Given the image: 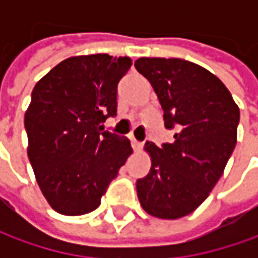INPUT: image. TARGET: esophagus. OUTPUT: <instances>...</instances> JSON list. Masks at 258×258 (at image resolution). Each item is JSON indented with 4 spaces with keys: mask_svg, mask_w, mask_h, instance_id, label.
Instances as JSON below:
<instances>
[{
    "mask_svg": "<svg viewBox=\"0 0 258 258\" xmlns=\"http://www.w3.org/2000/svg\"><path fill=\"white\" fill-rule=\"evenodd\" d=\"M132 146H134V151L135 152H139L142 148H144V144H141V142H138L136 139H132Z\"/></svg>",
    "mask_w": 258,
    "mask_h": 258,
    "instance_id": "34e87169",
    "label": "esophagus"
}]
</instances>
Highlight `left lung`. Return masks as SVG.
<instances>
[{
	"label": "left lung",
	"instance_id": "left-lung-1",
	"mask_svg": "<svg viewBox=\"0 0 258 258\" xmlns=\"http://www.w3.org/2000/svg\"><path fill=\"white\" fill-rule=\"evenodd\" d=\"M135 67L154 87L165 127H176L172 144H145L151 171L136 181L138 198L149 215L176 220L195 211L221 178L240 109L223 82L192 61L141 57Z\"/></svg>",
	"mask_w": 258,
	"mask_h": 258
}]
</instances>
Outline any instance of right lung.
I'll return each mask as SVG.
<instances>
[{
	"label": "right lung",
	"mask_w": 258,
	"mask_h": 258,
	"mask_svg": "<svg viewBox=\"0 0 258 258\" xmlns=\"http://www.w3.org/2000/svg\"><path fill=\"white\" fill-rule=\"evenodd\" d=\"M131 57L75 55L37 82L25 110L27 154L50 207L83 215L100 200L132 154L127 138L100 132L116 114L117 83Z\"/></svg>",
	"instance_id": "right-lung-1"
}]
</instances>
